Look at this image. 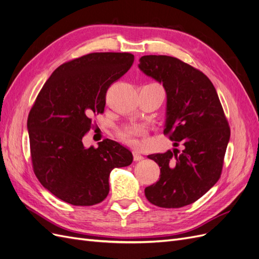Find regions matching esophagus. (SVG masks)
<instances>
[{
    "label": "esophagus",
    "instance_id": "1",
    "mask_svg": "<svg viewBox=\"0 0 259 259\" xmlns=\"http://www.w3.org/2000/svg\"><path fill=\"white\" fill-rule=\"evenodd\" d=\"M133 154H134V160L135 161H140V160H143L144 159V156L140 154L137 150H134V152H133Z\"/></svg>",
    "mask_w": 259,
    "mask_h": 259
}]
</instances>
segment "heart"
I'll list each match as a JSON object with an SVG mask.
<instances>
[{"mask_svg":"<svg viewBox=\"0 0 259 259\" xmlns=\"http://www.w3.org/2000/svg\"><path fill=\"white\" fill-rule=\"evenodd\" d=\"M142 133H143V130L138 126H126L119 131V136L125 143L135 144L136 136L142 134Z\"/></svg>","mask_w":259,"mask_h":259,"instance_id":"obj_1","label":"heart"}]
</instances>
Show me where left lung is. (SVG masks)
<instances>
[{"label": "left lung", "instance_id": "left-lung-1", "mask_svg": "<svg viewBox=\"0 0 259 259\" xmlns=\"http://www.w3.org/2000/svg\"><path fill=\"white\" fill-rule=\"evenodd\" d=\"M138 68L163 84L166 93L164 134L174 147L148 155L158 163L160 179L147 187L152 204L178 208L200 199L221 177L230 128L213 83L200 70L175 57L147 55Z\"/></svg>", "mask_w": 259, "mask_h": 259}]
</instances>
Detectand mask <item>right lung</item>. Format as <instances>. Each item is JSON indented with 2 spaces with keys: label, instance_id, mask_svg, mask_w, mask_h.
Wrapping results in <instances>:
<instances>
[{
  "label": "right lung",
  "instance_id": "right-lung-1",
  "mask_svg": "<svg viewBox=\"0 0 259 259\" xmlns=\"http://www.w3.org/2000/svg\"><path fill=\"white\" fill-rule=\"evenodd\" d=\"M130 53H92L59 66L31 108L27 127L34 174L55 197L91 206L109 193V175L128 166L133 154L111 139L85 148L94 114L103 113L106 93L128 71Z\"/></svg>",
  "mask_w": 259,
  "mask_h": 259
}]
</instances>
